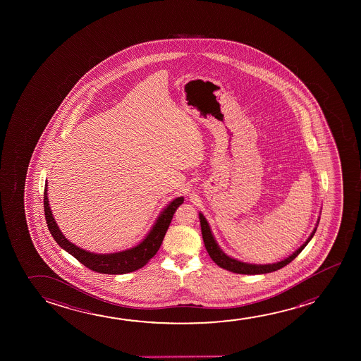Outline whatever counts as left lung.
Returning <instances> with one entry per match:
<instances>
[{"label": "left lung", "instance_id": "8db88e82", "mask_svg": "<svg viewBox=\"0 0 361 361\" xmlns=\"http://www.w3.org/2000/svg\"><path fill=\"white\" fill-rule=\"evenodd\" d=\"M200 216V223H201V232H202L203 243H204V247L207 249L208 255L211 257L213 262L217 264L218 267L226 269L228 271L235 272V274H243V275H259V274H267V272L276 271L281 267H286L287 264L295 259V257L300 254V252L305 249L307 244L310 243L314 233L317 231V226L319 223V219L317 221L316 228L313 229V232L311 233V235L308 237L306 242L303 245L298 247L296 252L291 254L290 257L283 259L281 262H274V264H247V262H239L237 259H233V257H228L226 252H223L222 249L219 247L216 239L213 237L212 231L209 228L207 219L204 218L202 213H198Z\"/></svg>", "mask_w": 361, "mask_h": 361}]
</instances>
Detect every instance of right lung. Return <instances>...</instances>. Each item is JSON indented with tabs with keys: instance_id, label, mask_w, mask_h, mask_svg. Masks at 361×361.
Segmentation results:
<instances>
[{
	"instance_id": "obj_1",
	"label": "right lung",
	"mask_w": 361,
	"mask_h": 361,
	"mask_svg": "<svg viewBox=\"0 0 361 361\" xmlns=\"http://www.w3.org/2000/svg\"><path fill=\"white\" fill-rule=\"evenodd\" d=\"M47 186H48V183H45V219H47L50 234L54 238L55 242L59 244L60 247H63L64 250L71 254L76 260H79L82 265L89 267L90 270L99 272V274H109V275L128 274V272L135 271L140 267H143L158 252L159 247L163 243L164 237H165V233L171 223L173 213L183 202V197H178L169 203L168 206L164 208L163 212L159 214L158 219H157V222L154 223L153 228L150 229L148 235L144 238L138 245L123 250V252L96 254V252H87L81 247H76L75 244L69 242L64 237V234L61 233L58 224L55 222L53 213L50 209Z\"/></svg>"
}]
</instances>
